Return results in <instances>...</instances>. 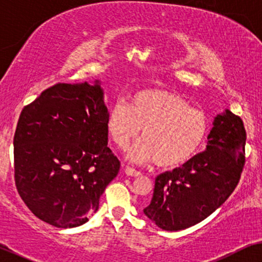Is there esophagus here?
I'll use <instances>...</instances> for the list:
<instances>
[{"label":"esophagus","instance_id":"1","mask_svg":"<svg viewBox=\"0 0 262 262\" xmlns=\"http://www.w3.org/2000/svg\"><path fill=\"white\" fill-rule=\"evenodd\" d=\"M124 171H125V175H127V176H132V177L141 176V172L140 171H138V170H135V169H133V167H130V166L125 167Z\"/></svg>","mask_w":262,"mask_h":262}]
</instances>
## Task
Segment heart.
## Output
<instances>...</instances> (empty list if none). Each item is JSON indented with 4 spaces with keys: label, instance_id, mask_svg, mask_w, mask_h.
Wrapping results in <instances>:
<instances>
[{
    "label": "heart",
    "instance_id": "obj_1",
    "mask_svg": "<svg viewBox=\"0 0 262 262\" xmlns=\"http://www.w3.org/2000/svg\"><path fill=\"white\" fill-rule=\"evenodd\" d=\"M106 129L111 140L124 151L142 129L140 144L129 152L133 162L177 167L199 152L206 140L210 123L205 113L193 109L179 93L145 89L130 97L129 105L116 102L110 107Z\"/></svg>",
    "mask_w": 262,
    "mask_h": 262
}]
</instances>
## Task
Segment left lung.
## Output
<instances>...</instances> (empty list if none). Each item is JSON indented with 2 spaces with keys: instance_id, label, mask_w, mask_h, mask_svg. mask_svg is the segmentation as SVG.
<instances>
[{
  "instance_id": "1",
  "label": "left lung",
  "mask_w": 262,
  "mask_h": 262,
  "mask_svg": "<svg viewBox=\"0 0 262 262\" xmlns=\"http://www.w3.org/2000/svg\"><path fill=\"white\" fill-rule=\"evenodd\" d=\"M247 133L231 111L214 118L206 151L182 167L157 176L151 204L144 213L163 230L190 228L213 213L239 182L246 162Z\"/></svg>"
}]
</instances>
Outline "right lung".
I'll return each mask as SVG.
<instances>
[{
  "mask_svg": "<svg viewBox=\"0 0 262 262\" xmlns=\"http://www.w3.org/2000/svg\"><path fill=\"white\" fill-rule=\"evenodd\" d=\"M99 82L56 83L24 107L14 134V180L30 211L56 228L96 213L121 163L107 147Z\"/></svg>",
  "mask_w": 262,
  "mask_h": 262,
  "instance_id": "right-lung-1",
  "label": "right lung"
}]
</instances>
